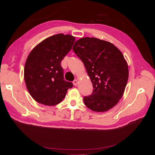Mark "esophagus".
Returning a JSON list of instances; mask_svg holds the SVG:
<instances>
[{
  "label": "esophagus",
  "instance_id": "obj_1",
  "mask_svg": "<svg viewBox=\"0 0 155 155\" xmlns=\"http://www.w3.org/2000/svg\"><path fill=\"white\" fill-rule=\"evenodd\" d=\"M73 84H74V85H75V86H76L78 85V80H77V79H74V80L73 81Z\"/></svg>",
  "mask_w": 155,
  "mask_h": 155
}]
</instances>
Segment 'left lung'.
<instances>
[{
	"label": "left lung",
	"mask_w": 155,
	"mask_h": 155,
	"mask_svg": "<svg viewBox=\"0 0 155 155\" xmlns=\"http://www.w3.org/2000/svg\"><path fill=\"white\" fill-rule=\"evenodd\" d=\"M73 51L83 63L94 90L83 97L93 111L105 112L122 97L128 81V65L120 50L109 42L84 37L74 43Z\"/></svg>",
	"instance_id": "1"
}]
</instances>
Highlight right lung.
<instances>
[{
    "mask_svg": "<svg viewBox=\"0 0 155 155\" xmlns=\"http://www.w3.org/2000/svg\"><path fill=\"white\" fill-rule=\"evenodd\" d=\"M75 37L59 34L48 37L31 50L25 66V81L39 104L55 105L64 99L71 82L64 79L61 61L72 49Z\"/></svg>",
    "mask_w": 155,
    "mask_h": 155,
    "instance_id": "right-lung-1",
    "label": "right lung"
}]
</instances>
